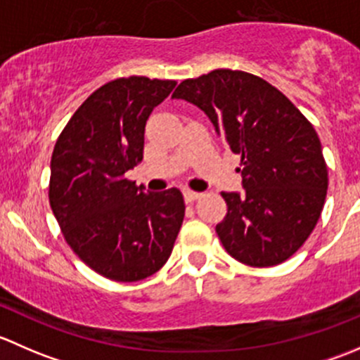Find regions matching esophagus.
I'll use <instances>...</instances> for the list:
<instances>
[{
  "instance_id": "obj_1",
  "label": "esophagus",
  "mask_w": 360,
  "mask_h": 360,
  "mask_svg": "<svg viewBox=\"0 0 360 360\" xmlns=\"http://www.w3.org/2000/svg\"><path fill=\"white\" fill-rule=\"evenodd\" d=\"M200 197H202V193H198V191H193V190L184 191V198H186V202H195V200H198Z\"/></svg>"
}]
</instances>
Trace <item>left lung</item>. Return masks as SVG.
I'll use <instances>...</instances> for the list:
<instances>
[{"label":"left lung","mask_w":360,"mask_h":360,"mask_svg":"<svg viewBox=\"0 0 360 360\" xmlns=\"http://www.w3.org/2000/svg\"><path fill=\"white\" fill-rule=\"evenodd\" d=\"M240 155L245 193H221L228 207L216 226L231 257L254 268L284 263L314 231L328 193V165L314 125L266 79L214 69L179 83Z\"/></svg>","instance_id":"1"}]
</instances>
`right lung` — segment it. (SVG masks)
<instances>
[{
	"label": "right lung",
	"mask_w": 360,
	"mask_h": 360,
	"mask_svg": "<svg viewBox=\"0 0 360 360\" xmlns=\"http://www.w3.org/2000/svg\"><path fill=\"white\" fill-rule=\"evenodd\" d=\"M174 79L129 76L104 83L75 111L53 146L49 200L64 240L115 282L157 274L184 219L177 188L146 193L127 170L143 162L144 127Z\"/></svg>",
	"instance_id": "obj_1"
}]
</instances>
